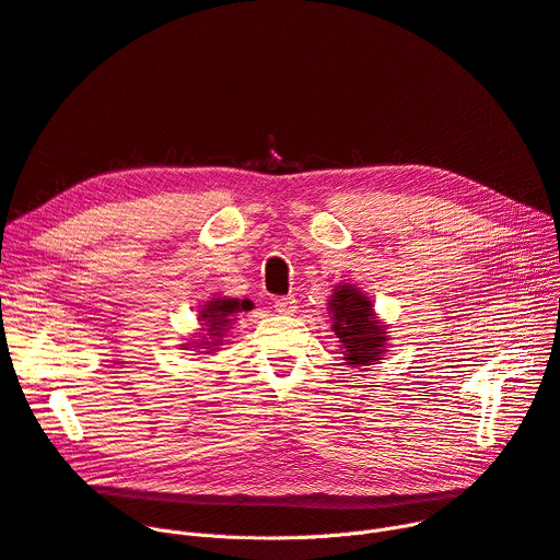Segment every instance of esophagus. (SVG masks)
<instances>
[{"mask_svg": "<svg viewBox=\"0 0 560 560\" xmlns=\"http://www.w3.org/2000/svg\"><path fill=\"white\" fill-rule=\"evenodd\" d=\"M273 307L280 314H295V310H299V301H295L293 295H280V299L273 301Z\"/></svg>", "mask_w": 560, "mask_h": 560, "instance_id": "1", "label": "esophagus"}]
</instances>
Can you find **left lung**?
I'll list each match as a JSON object with an SVG mask.
<instances>
[{"label":"left lung","mask_w":560,"mask_h":560,"mask_svg":"<svg viewBox=\"0 0 560 560\" xmlns=\"http://www.w3.org/2000/svg\"><path fill=\"white\" fill-rule=\"evenodd\" d=\"M332 318V332L343 348V361L352 369L377 364L388 352V325L375 314L373 301L350 282L332 289L327 301Z\"/></svg>","instance_id":"left-lung-1"}]
</instances>
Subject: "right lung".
<instances>
[{"label":"right lung","instance_id":"right-lung-1","mask_svg":"<svg viewBox=\"0 0 560 560\" xmlns=\"http://www.w3.org/2000/svg\"><path fill=\"white\" fill-rule=\"evenodd\" d=\"M248 310H253V303L248 299L240 301L230 299V295H217V299L206 301V305H201L199 310V332H194V339L187 341L183 350H203L206 354L221 350L237 316Z\"/></svg>","mask_w":560,"mask_h":560}]
</instances>
